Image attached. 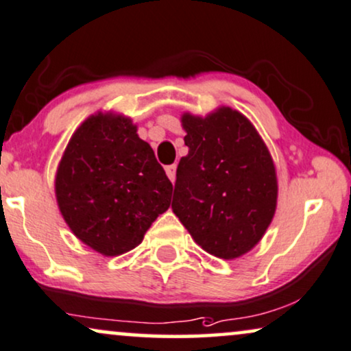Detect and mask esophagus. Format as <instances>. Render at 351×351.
<instances>
[{
  "label": "esophagus",
  "mask_w": 351,
  "mask_h": 351,
  "mask_svg": "<svg viewBox=\"0 0 351 351\" xmlns=\"http://www.w3.org/2000/svg\"><path fill=\"white\" fill-rule=\"evenodd\" d=\"M176 169H177L176 165H171V166L166 167V174L171 179V182H176Z\"/></svg>",
  "instance_id": "esophagus-1"
}]
</instances>
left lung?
<instances>
[{
    "instance_id": "1",
    "label": "left lung",
    "mask_w": 351,
    "mask_h": 351,
    "mask_svg": "<svg viewBox=\"0 0 351 351\" xmlns=\"http://www.w3.org/2000/svg\"><path fill=\"white\" fill-rule=\"evenodd\" d=\"M189 154L176 174L172 211L204 252L234 259L269 227L277 203L276 167L247 117L221 108L208 117L184 114Z\"/></svg>"
}]
</instances>
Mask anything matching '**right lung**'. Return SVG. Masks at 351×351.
<instances>
[{
  "mask_svg": "<svg viewBox=\"0 0 351 351\" xmlns=\"http://www.w3.org/2000/svg\"><path fill=\"white\" fill-rule=\"evenodd\" d=\"M61 215L75 237L104 256L143 240L171 204L172 184L129 117H88L67 145L56 174Z\"/></svg>",
  "mask_w": 351,
  "mask_h": 351,
  "instance_id": "1",
  "label": "right lung"
}]
</instances>
